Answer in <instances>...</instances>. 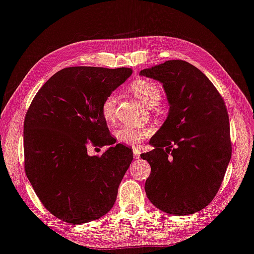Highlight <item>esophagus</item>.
Returning a JSON list of instances; mask_svg holds the SVG:
<instances>
[{"label":"esophagus","instance_id":"34e87169","mask_svg":"<svg viewBox=\"0 0 254 254\" xmlns=\"http://www.w3.org/2000/svg\"><path fill=\"white\" fill-rule=\"evenodd\" d=\"M133 156H135L136 159H139L140 158V152L138 150V148H133Z\"/></svg>","mask_w":254,"mask_h":254}]
</instances>
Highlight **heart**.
Masks as SVG:
<instances>
[{"instance_id":"heart-1","label":"heart","mask_w":254,"mask_h":254,"mask_svg":"<svg viewBox=\"0 0 254 254\" xmlns=\"http://www.w3.org/2000/svg\"><path fill=\"white\" fill-rule=\"evenodd\" d=\"M129 90L146 105L147 107H156L160 103L162 94L159 86L154 82L148 79H136L129 85ZM116 105L117 96L116 94L111 93L104 98L100 112H102L103 118L107 123H113L116 115ZM150 129L148 128H132L124 126L116 131V137L118 141L127 146H138L139 143L146 139L150 135Z\"/></svg>"}]
</instances>
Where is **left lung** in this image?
Segmentation results:
<instances>
[{
  "mask_svg": "<svg viewBox=\"0 0 254 254\" xmlns=\"http://www.w3.org/2000/svg\"><path fill=\"white\" fill-rule=\"evenodd\" d=\"M139 74L159 80L170 105L149 141L154 149L140 155L151 167L147 197L166 213L198 212L216 197L231 158L226 104L207 76L186 61H167Z\"/></svg>",
  "mask_w": 254,
  "mask_h": 254,
  "instance_id": "1",
  "label": "left lung"
}]
</instances>
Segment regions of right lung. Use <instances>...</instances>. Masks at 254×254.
I'll return each mask as SVG.
<instances>
[{
	"label": "right lung",
	"mask_w": 254,
	"mask_h": 254,
	"mask_svg": "<svg viewBox=\"0 0 254 254\" xmlns=\"http://www.w3.org/2000/svg\"><path fill=\"white\" fill-rule=\"evenodd\" d=\"M131 69L74 66L57 71L38 90L24 119V168L38 199L67 223L106 214L133 158L122 143L89 156L88 146H111L100 106Z\"/></svg>",
	"instance_id": "add662e5"
}]
</instances>
